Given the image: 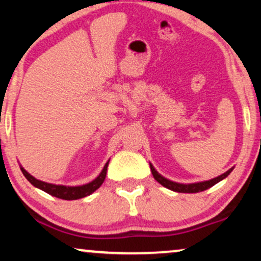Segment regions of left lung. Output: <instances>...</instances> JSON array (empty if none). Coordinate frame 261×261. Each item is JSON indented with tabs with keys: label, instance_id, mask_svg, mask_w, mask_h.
I'll return each instance as SVG.
<instances>
[{
	"label": "left lung",
	"instance_id": "left-lung-1",
	"mask_svg": "<svg viewBox=\"0 0 261 261\" xmlns=\"http://www.w3.org/2000/svg\"><path fill=\"white\" fill-rule=\"evenodd\" d=\"M149 165H150V171H151V173H153V177L155 178V180H158V182H159L163 187L167 188V189H170L172 191H177V193H199V191H203V190L208 189V188L213 187L214 184H217L218 182H220V180H223L224 178H226L233 170V167H232V169L227 170L225 173L220 174V176L216 177V178H212V179H210V180H204V182L183 184V183H177V182H173V180L167 179V178L161 176V174L154 169L153 165L151 164H149Z\"/></svg>",
	"mask_w": 261,
	"mask_h": 261
}]
</instances>
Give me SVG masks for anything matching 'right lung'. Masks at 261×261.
<instances>
[{"mask_svg": "<svg viewBox=\"0 0 261 261\" xmlns=\"http://www.w3.org/2000/svg\"><path fill=\"white\" fill-rule=\"evenodd\" d=\"M108 163H110V160L107 161L106 165L103 166V169H102L101 173L98 174L94 180H91V182H89L87 184H83V186H74V187L43 182V180H39L34 176H31V174H30L22 166H20V170L22 174L26 177V179H28L32 186L38 188V189H41L43 191H45V193H48L49 195L59 197V199H62V200H78V199H82V197L90 195V194L94 193L95 190H97L98 188L102 186V183H103L105 178H106V174H107Z\"/></svg>", "mask_w": 261, "mask_h": 261, "instance_id": "add662e5", "label": "right lung"}]
</instances>
